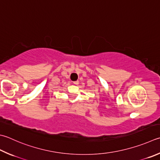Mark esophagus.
I'll list each match as a JSON object with an SVG mask.
<instances>
[{
    "mask_svg": "<svg viewBox=\"0 0 160 160\" xmlns=\"http://www.w3.org/2000/svg\"><path fill=\"white\" fill-rule=\"evenodd\" d=\"M74 84H75V85H78L79 84V81H74L73 82Z\"/></svg>",
    "mask_w": 160,
    "mask_h": 160,
    "instance_id": "esophagus-1",
    "label": "esophagus"
}]
</instances>
